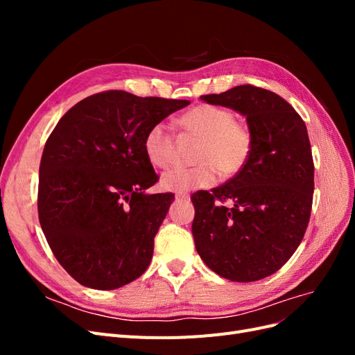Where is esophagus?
<instances>
[{
    "label": "esophagus",
    "mask_w": 355,
    "mask_h": 355,
    "mask_svg": "<svg viewBox=\"0 0 355 355\" xmlns=\"http://www.w3.org/2000/svg\"><path fill=\"white\" fill-rule=\"evenodd\" d=\"M176 200H184V198H188V192H176Z\"/></svg>",
    "instance_id": "34e87169"
}]
</instances>
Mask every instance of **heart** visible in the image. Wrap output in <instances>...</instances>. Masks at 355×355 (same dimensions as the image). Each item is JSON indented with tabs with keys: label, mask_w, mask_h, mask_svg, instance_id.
Masks as SVG:
<instances>
[{
	"label": "heart",
	"mask_w": 355,
	"mask_h": 355,
	"mask_svg": "<svg viewBox=\"0 0 355 355\" xmlns=\"http://www.w3.org/2000/svg\"><path fill=\"white\" fill-rule=\"evenodd\" d=\"M184 132L200 139L197 167L167 170L161 176V187L167 191H189L216 184L218 170L223 176H234L247 164L253 139L249 128L237 123L230 110L214 105H197L179 118ZM173 136L163 123H157L145 135L144 149L149 163L167 167L173 158Z\"/></svg>",
	"instance_id": "1"
}]
</instances>
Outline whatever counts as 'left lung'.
I'll return each instance as SVG.
<instances>
[{
    "instance_id": "left-lung-1",
    "label": "left lung",
    "mask_w": 355,
    "mask_h": 355,
    "mask_svg": "<svg viewBox=\"0 0 355 355\" xmlns=\"http://www.w3.org/2000/svg\"><path fill=\"white\" fill-rule=\"evenodd\" d=\"M201 101L245 116L253 146L247 164L227 184L191 197L196 249L227 280H262L290 259L308 227L314 163L306 125L280 96L250 84Z\"/></svg>"
}]
</instances>
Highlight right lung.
I'll return each mask as SVG.
<instances>
[{
	"instance_id": "right-lung-1",
	"label": "right lung",
	"mask_w": 355,
	"mask_h": 355,
	"mask_svg": "<svg viewBox=\"0 0 355 355\" xmlns=\"http://www.w3.org/2000/svg\"><path fill=\"white\" fill-rule=\"evenodd\" d=\"M189 101L123 90L89 96L63 115L40 164L38 218L53 254L80 284L114 290L141 277L173 194L158 180L145 135Z\"/></svg>"
}]
</instances>
